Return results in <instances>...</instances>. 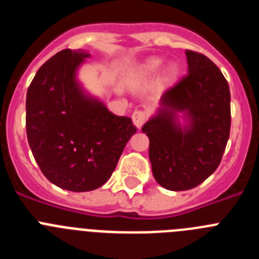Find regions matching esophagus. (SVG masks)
<instances>
[{
	"instance_id": "esophagus-1",
	"label": "esophagus",
	"mask_w": 259,
	"mask_h": 259,
	"mask_svg": "<svg viewBox=\"0 0 259 259\" xmlns=\"http://www.w3.org/2000/svg\"><path fill=\"white\" fill-rule=\"evenodd\" d=\"M146 119H148V111H144V110H136L132 114V122L137 128H140L145 123Z\"/></svg>"
}]
</instances>
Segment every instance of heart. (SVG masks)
Listing matches in <instances>:
<instances>
[{
	"label": "heart",
	"mask_w": 259,
	"mask_h": 259,
	"mask_svg": "<svg viewBox=\"0 0 259 259\" xmlns=\"http://www.w3.org/2000/svg\"><path fill=\"white\" fill-rule=\"evenodd\" d=\"M162 66H163V62L161 59H150V61L145 62L143 66L140 67V74L143 76H152V75H155L158 71L161 70ZM178 71L179 68L176 66H170L168 67V74L170 76H176L178 75Z\"/></svg>",
	"instance_id": "obj_1"
}]
</instances>
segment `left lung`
Instances as JSON below:
<instances>
[{
  "mask_svg": "<svg viewBox=\"0 0 259 259\" xmlns=\"http://www.w3.org/2000/svg\"><path fill=\"white\" fill-rule=\"evenodd\" d=\"M185 56L188 74L161 96L155 115L143 125L154 179L176 192L197 187L217 170L231 128L230 87L222 71L201 53Z\"/></svg>",
  "mask_w": 259,
  "mask_h": 259,
  "instance_id": "8db88e82",
  "label": "left lung"
}]
</instances>
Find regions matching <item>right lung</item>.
Listing matches in <instances>:
<instances>
[{"mask_svg":"<svg viewBox=\"0 0 259 259\" xmlns=\"http://www.w3.org/2000/svg\"><path fill=\"white\" fill-rule=\"evenodd\" d=\"M88 57L84 50H61L38 68L27 91L32 154L50 183L72 192L104 185L136 134L131 118L109 111L77 81Z\"/></svg>","mask_w":259,"mask_h":259,"instance_id":"add662e5","label":"right lung"}]
</instances>
